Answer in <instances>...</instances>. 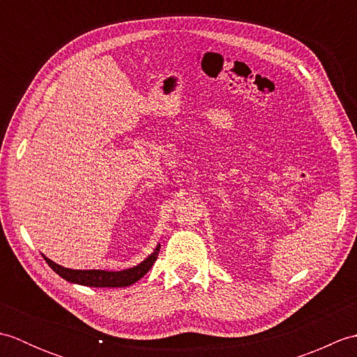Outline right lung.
I'll list each match as a JSON object with an SVG mask.
<instances>
[{"label": "right lung", "mask_w": 357, "mask_h": 357, "mask_svg": "<svg viewBox=\"0 0 357 357\" xmlns=\"http://www.w3.org/2000/svg\"><path fill=\"white\" fill-rule=\"evenodd\" d=\"M159 245L155 248V252L151 253L149 257H146L141 264L135 265L132 268H126L121 271H105V270H72V268H66L61 267V265L55 264L50 261L49 257H43L45 262L49 264V267L58 273L63 279L69 280V282L73 284H79V285H86V287H128L135 284L136 280H139L151 268V265L155 264L158 252H159Z\"/></svg>", "instance_id": "obj_1"}]
</instances>
